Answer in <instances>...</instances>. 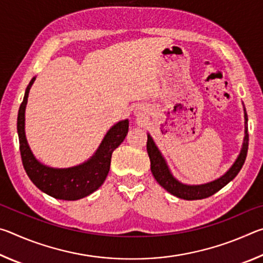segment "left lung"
<instances>
[{
    "label": "left lung",
    "instance_id": "left-lung-1",
    "mask_svg": "<svg viewBox=\"0 0 263 263\" xmlns=\"http://www.w3.org/2000/svg\"><path fill=\"white\" fill-rule=\"evenodd\" d=\"M247 114L245 110V123L247 124ZM248 132L247 126L246 131H245V139L242 144L241 152H240L238 159L235 160L233 166L229 169V172H226V174L222 175L219 179L216 181H212L210 183L201 184V185H186L181 183L177 181L174 176L172 175V173L169 172L168 166L164 159L162 158L161 153L155 146L152 137L148 135L147 137V153L151 161V171L154 179L157 180L158 183L166 189L168 193L176 196L179 198L188 199V201H193V199H203L206 197H210L213 194H216L217 191H219L222 186H225L229 182L232 181L235 176L238 175L240 169L242 168L245 160L247 157V151H248Z\"/></svg>",
    "mask_w": 263,
    "mask_h": 263
}]
</instances>
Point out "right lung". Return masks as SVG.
<instances>
[{
  "instance_id": "add662e5",
  "label": "right lung",
  "mask_w": 263,
  "mask_h": 263,
  "mask_svg": "<svg viewBox=\"0 0 263 263\" xmlns=\"http://www.w3.org/2000/svg\"><path fill=\"white\" fill-rule=\"evenodd\" d=\"M33 82L34 78L31 80L26 88L24 100L20 106L18 117H17L21 158L26 174L38 189L54 198L77 201L86 197L103 184L110 171L111 155L127 135L128 121L125 119L111 127L94 157L87 162L67 169H55L44 166L33 157L26 141L24 131L25 106L28 103L29 90Z\"/></svg>"
}]
</instances>
